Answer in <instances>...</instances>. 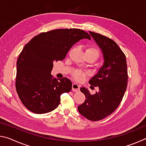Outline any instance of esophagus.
<instances>
[{"mask_svg":"<svg viewBox=\"0 0 146 146\" xmlns=\"http://www.w3.org/2000/svg\"><path fill=\"white\" fill-rule=\"evenodd\" d=\"M80 85H78L77 84L74 83L72 84V90L73 91H75V92H77V91H78L79 90H80Z\"/></svg>","mask_w":146,"mask_h":146,"instance_id":"esophagus-1","label":"esophagus"}]
</instances>
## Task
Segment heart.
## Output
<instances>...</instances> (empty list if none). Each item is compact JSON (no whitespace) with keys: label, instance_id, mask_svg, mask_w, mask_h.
Here are the masks:
<instances>
[{"label":"heart","instance_id":"1","mask_svg":"<svg viewBox=\"0 0 146 146\" xmlns=\"http://www.w3.org/2000/svg\"><path fill=\"white\" fill-rule=\"evenodd\" d=\"M86 55H89L90 56H92L95 58V60H97L100 56L99 49L97 48H95V47H90V48H89L86 49ZM72 75H73V78H75L76 80L82 81L83 79L85 78L86 74L82 71L76 70L73 71Z\"/></svg>","mask_w":146,"mask_h":146}]
</instances>
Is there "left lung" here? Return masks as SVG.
<instances>
[{
  "label": "left lung",
  "mask_w": 146,
  "mask_h": 146,
  "mask_svg": "<svg viewBox=\"0 0 146 146\" xmlns=\"http://www.w3.org/2000/svg\"><path fill=\"white\" fill-rule=\"evenodd\" d=\"M90 33L102 50L104 62L89 81L99 90L91 95L88 89L81 88L86 99L78 110L87 119L98 121L114 112L122 100L127 85V62L125 54L114 40L95 32Z\"/></svg>",
  "instance_id": "left-lung-1"
}]
</instances>
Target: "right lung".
<instances>
[{
  "instance_id": "add662e5",
  "label": "right lung",
  "mask_w": 146,
  "mask_h": 146,
  "mask_svg": "<svg viewBox=\"0 0 146 146\" xmlns=\"http://www.w3.org/2000/svg\"><path fill=\"white\" fill-rule=\"evenodd\" d=\"M91 39L80 29H57L42 32L24 47L17 62L15 87L21 102L31 112L51 111L60 102V95L68 93L72 82L66 77L53 78L54 62L62 60L70 48L81 39Z\"/></svg>"
}]
</instances>
